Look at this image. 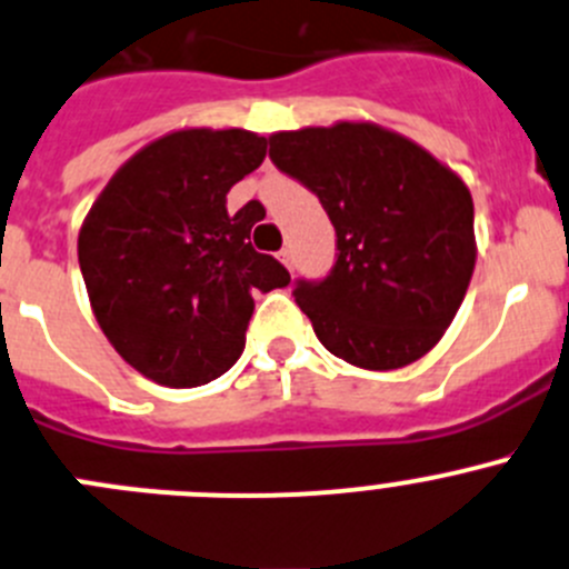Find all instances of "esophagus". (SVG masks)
I'll return each mask as SVG.
<instances>
[{
	"label": "esophagus",
	"instance_id": "esophagus-1",
	"mask_svg": "<svg viewBox=\"0 0 569 569\" xmlns=\"http://www.w3.org/2000/svg\"><path fill=\"white\" fill-rule=\"evenodd\" d=\"M278 258H280V263H283L286 269H291V267H295V256H291V250H289V247H286V250H280V252H278Z\"/></svg>",
	"mask_w": 569,
	"mask_h": 569
}]
</instances>
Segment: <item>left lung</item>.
<instances>
[{
    "mask_svg": "<svg viewBox=\"0 0 569 569\" xmlns=\"http://www.w3.org/2000/svg\"><path fill=\"white\" fill-rule=\"evenodd\" d=\"M269 158L319 197L336 228L333 272L295 289L325 350L372 372L431 352L476 269L465 180L375 121L272 132Z\"/></svg>",
    "mask_w": 569,
    "mask_h": 569,
    "instance_id": "obj_1",
    "label": "left lung"
}]
</instances>
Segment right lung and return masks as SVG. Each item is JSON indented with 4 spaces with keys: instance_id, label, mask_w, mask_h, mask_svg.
Returning <instances> with one entry per match:
<instances>
[{
    "instance_id": "1",
    "label": "right lung",
    "mask_w": 569,
    "mask_h": 569,
    "mask_svg": "<svg viewBox=\"0 0 569 569\" xmlns=\"http://www.w3.org/2000/svg\"><path fill=\"white\" fill-rule=\"evenodd\" d=\"M267 158L258 132L183 127L127 158L77 236L91 311L136 372L191 389L239 361L252 291L289 286L252 250L261 202L228 213V191Z\"/></svg>"
}]
</instances>
